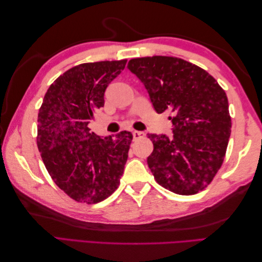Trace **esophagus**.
<instances>
[{"instance_id":"1","label":"esophagus","mask_w":262,"mask_h":262,"mask_svg":"<svg viewBox=\"0 0 262 262\" xmlns=\"http://www.w3.org/2000/svg\"><path fill=\"white\" fill-rule=\"evenodd\" d=\"M144 136V133L143 132H138V130H134L133 132V137H134V141L140 140L141 137Z\"/></svg>"}]
</instances>
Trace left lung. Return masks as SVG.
I'll list each match as a JSON object with an SVG mask.
<instances>
[{"instance_id":"1","label":"left lung","mask_w":262,"mask_h":262,"mask_svg":"<svg viewBox=\"0 0 262 262\" xmlns=\"http://www.w3.org/2000/svg\"><path fill=\"white\" fill-rule=\"evenodd\" d=\"M127 68L142 81L155 111L172 115L173 136L148 134L154 149L147 164L155 180L178 194L202 191L222 166L231 135L225 91L205 70L181 58H134Z\"/></svg>"}]
</instances>
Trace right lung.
<instances>
[{
  "mask_svg": "<svg viewBox=\"0 0 262 262\" xmlns=\"http://www.w3.org/2000/svg\"><path fill=\"white\" fill-rule=\"evenodd\" d=\"M126 59L76 65L49 86L38 114L37 145L54 182L80 203L97 204L119 186L133 140L129 132L100 137L90 132L104 91Z\"/></svg>",
  "mask_w": 262,
  "mask_h": 262,
  "instance_id": "1",
  "label": "right lung"
}]
</instances>
